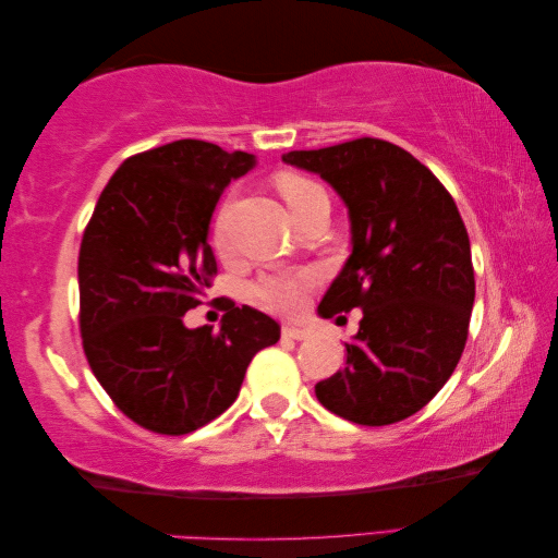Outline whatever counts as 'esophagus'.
Here are the masks:
<instances>
[{"instance_id": "34e87169", "label": "esophagus", "mask_w": 558, "mask_h": 558, "mask_svg": "<svg viewBox=\"0 0 558 558\" xmlns=\"http://www.w3.org/2000/svg\"><path fill=\"white\" fill-rule=\"evenodd\" d=\"M282 336L292 338V340H306L314 336V328H306V326H282Z\"/></svg>"}]
</instances>
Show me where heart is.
Here are the masks:
<instances>
[{
    "mask_svg": "<svg viewBox=\"0 0 558 558\" xmlns=\"http://www.w3.org/2000/svg\"><path fill=\"white\" fill-rule=\"evenodd\" d=\"M278 189H280L282 198L288 201L292 213L300 206H304L306 201L314 198L316 194H324L322 186L312 180H306V177H300V174H282L278 180ZM213 240H216V246L220 248V252H228V222H225V213H220V218L216 222ZM316 282H318V272L314 268L276 272V276L260 278L256 282L254 294H256V300L266 306V310L292 314V312L302 310L306 290L314 288Z\"/></svg>",
    "mask_w": 558,
    "mask_h": 558,
    "instance_id": "heart-1",
    "label": "heart"
}]
</instances>
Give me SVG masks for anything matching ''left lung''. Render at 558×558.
Returning a JSON list of instances; mask_svg holds the SVG:
<instances>
[{"instance_id": "1", "label": "left lung", "mask_w": 558, "mask_h": 558, "mask_svg": "<svg viewBox=\"0 0 558 558\" xmlns=\"http://www.w3.org/2000/svg\"><path fill=\"white\" fill-rule=\"evenodd\" d=\"M282 162L333 186L350 218L352 254L318 316L340 322L360 310V330L316 398L354 424L405 420L444 388L468 340L475 270L456 201L417 158L381 138L290 150Z\"/></svg>"}]
</instances>
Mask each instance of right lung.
<instances>
[{
    "mask_svg": "<svg viewBox=\"0 0 558 558\" xmlns=\"http://www.w3.org/2000/svg\"><path fill=\"white\" fill-rule=\"evenodd\" d=\"M256 165L252 153L182 138L129 158L112 174L78 254L81 338L93 374L129 420L180 436L240 396L246 366L280 326L228 306L220 330L186 328L216 276L208 244L220 194Z\"/></svg>",
    "mask_w": 558,
    "mask_h": 558,
    "instance_id": "add662e5",
    "label": "right lung"
}]
</instances>
